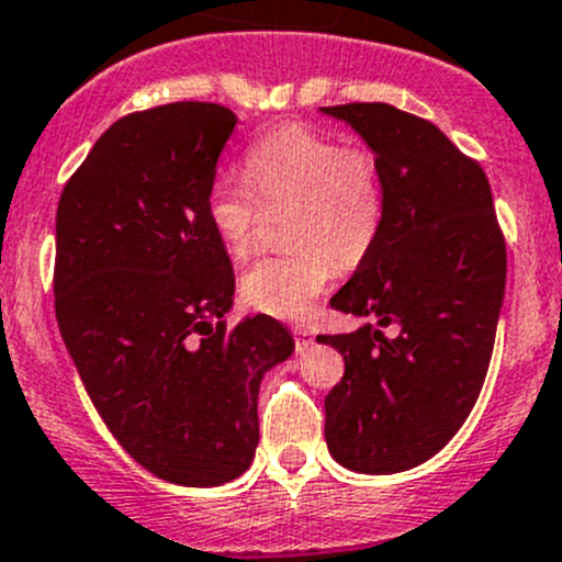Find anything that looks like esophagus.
Listing matches in <instances>:
<instances>
[{"mask_svg": "<svg viewBox=\"0 0 562 562\" xmlns=\"http://www.w3.org/2000/svg\"><path fill=\"white\" fill-rule=\"evenodd\" d=\"M293 337H296V350H307L313 345V331L307 326L293 328Z\"/></svg>", "mask_w": 562, "mask_h": 562, "instance_id": "1", "label": "esophagus"}]
</instances>
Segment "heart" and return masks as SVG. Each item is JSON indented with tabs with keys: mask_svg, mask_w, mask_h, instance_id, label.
Here are the masks:
<instances>
[{
	"mask_svg": "<svg viewBox=\"0 0 562 562\" xmlns=\"http://www.w3.org/2000/svg\"><path fill=\"white\" fill-rule=\"evenodd\" d=\"M293 249L260 258L241 274V299L258 313L302 321L334 280L375 247L386 217V187L375 155L307 127L266 135L245 157V179L220 173L209 184L206 220L231 258H245L263 212H282Z\"/></svg>",
	"mask_w": 562,
	"mask_h": 562,
	"instance_id": "obj_1",
	"label": "heart"
}]
</instances>
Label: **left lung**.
<instances>
[{"mask_svg":"<svg viewBox=\"0 0 562 562\" xmlns=\"http://www.w3.org/2000/svg\"><path fill=\"white\" fill-rule=\"evenodd\" d=\"M321 111L364 138L386 187L381 236L331 299L378 326L317 337L345 359L326 396V443L356 473H400L438 454L479 400L506 293V241L486 173L432 122L386 103ZM386 325L401 328L396 338Z\"/></svg>","mask_w":562,"mask_h":562,"instance_id":"left-lung-1","label":"left lung"}]
</instances>
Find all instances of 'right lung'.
Returning <instances> with one entry per match:
<instances>
[{"label": "right lung", "mask_w": 562, "mask_h": 562, "mask_svg": "<svg viewBox=\"0 0 562 562\" xmlns=\"http://www.w3.org/2000/svg\"><path fill=\"white\" fill-rule=\"evenodd\" d=\"M236 122L217 103L122 116L56 209L54 304L72 364L119 446L181 486L245 473L260 381L293 353L274 317L223 321L236 280L206 195Z\"/></svg>", "instance_id": "1"}]
</instances>
